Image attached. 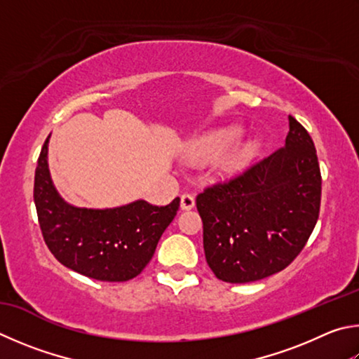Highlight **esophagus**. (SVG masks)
<instances>
[{
  "label": "esophagus",
  "mask_w": 359,
  "mask_h": 359,
  "mask_svg": "<svg viewBox=\"0 0 359 359\" xmlns=\"http://www.w3.org/2000/svg\"><path fill=\"white\" fill-rule=\"evenodd\" d=\"M194 207V198L190 193H184L180 198V208L182 210H191Z\"/></svg>",
  "instance_id": "obj_1"
}]
</instances>
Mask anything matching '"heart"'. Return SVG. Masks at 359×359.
Masks as SVG:
<instances>
[{
	"instance_id": "1",
	"label": "heart",
	"mask_w": 359,
	"mask_h": 359,
	"mask_svg": "<svg viewBox=\"0 0 359 359\" xmlns=\"http://www.w3.org/2000/svg\"><path fill=\"white\" fill-rule=\"evenodd\" d=\"M237 128H224L219 130V132H213L194 142L193 154L201 160H213L223 155L218 163L221 171L227 174L236 172L238 169H242L248 161H251L259 151V144L256 141L240 142V144L230 149L229 147L237 140ZM227 148L230 149L229 151H226Z\"/></svg>"
}]
</instances>
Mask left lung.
Wrapping results in <instances>:
<instances>
[{"mask_svg":"<svg viewBox=\"0 0 359 359\" xmlns=\"http://www.w3.org/2000/svg\"><path fill=\"white\" fill-rule=\"evenodd\" d=\"M320 198L314 142L289 116L284 147L196 196L205 260L215 276L245 284L289 266L314 231Z\"/></svg>","mask_w":359,"mask_h":359,"instance_id":"1","label":"left lung"}]
</instances>
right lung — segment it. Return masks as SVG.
Instances as JSON below:
<instances>
[{
	"label": "right lung",
	"instance_id": "right-lung-1",
	"mask_svg": "<svg viewBox=\"0 0 359 359\" xmlns=\"http://www.w3.org/2000/svg\"><path fill=\"white\" fill-rule=\"evenodd\" d=\"M48 138L34 175V204L45 245L64 266L97 281L122 283L138 276L177 215L180 199L160 207L135 201L107 210L69 205L51 184Z\"/></svg>",
	"mask_w": 359,
	"mask_h": 359
}]
</instances>
